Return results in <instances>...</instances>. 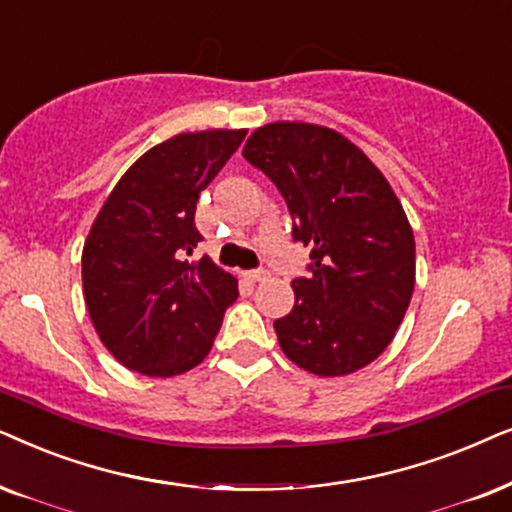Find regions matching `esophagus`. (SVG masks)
Instances as JSON below:
<instances>
[{
    "label": "esophagus",
    "mask_w": 512,
    "mask_h": 512,
    "mask_svg": "<svg viewBox=\"0 0 512 512\" xmlns=\"http://www.w3.org/2000/svg\"><path fill=\"white\" fill-rule=\"evenodd\" d=\"M243 278H245V281H250V283H260V281H267V278H269V271H264V269L243 271Z\"/></svg>",
    "instance_id": "esophagus-1"
}]
</instances>
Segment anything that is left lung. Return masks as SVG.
<instances>
[{
  "label": "left lung",
  "instance_id": "left-lung-1",
  "mask_svg": "<svg viewBox=\"0 0 512 512\" xmlns=\"http://www.w3.org/2000/svg\"><path fill=\"white\" fill-rule=\"evenodd\" d=\"M245 161L288 203L292 238L311 245L309 276L274 330L285 356L318 377H344L391 344L414 292V234L381 170L332 128H257Z\"/></svg>",
  "mask_w": 512,
  "mask_h": 512
}]
</instances>
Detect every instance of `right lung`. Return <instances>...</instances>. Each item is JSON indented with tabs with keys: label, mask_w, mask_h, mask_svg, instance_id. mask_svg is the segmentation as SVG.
I'll list each match as a JSON object with an SVG mask.
<instances>
[{
	"label": "right lung",
	"mask_w": 512,
	"mask_h": 512,
	"mask_svg": "<svg viewBox=\"0 0 512 512\" xmlns=\"http://www.w3.org/2000/svg\"><path fill=\"white\" fill-rule=\"evenodd\" d=\"M248 131L175 135L140 156L100 208L81 252L88 316L128 370L175 377L213 349L238 281L210 257L192 262L203 236L196 201Z\"/></svg>",
	"instance_id": "right-lung-1"
}]
</instances>
